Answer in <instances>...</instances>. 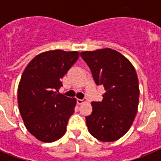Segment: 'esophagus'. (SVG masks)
<instances>
[{
	"instance_id": "1",
	"label": "esophagus",
	"mask_w": 161,
	"mask_h": 161,
	"mask_svg": "<svg viewBox=\"0 0 161 161\" xmlns=\"http://www.w3.org/2000/svg\"><path fill=\"white\" fill-rule=\"evenodd\" d=\"M85 102V100H84V99H77V100H76V102H77V104H79V105L84 103Z\"/></svg>"
}]
</instances>
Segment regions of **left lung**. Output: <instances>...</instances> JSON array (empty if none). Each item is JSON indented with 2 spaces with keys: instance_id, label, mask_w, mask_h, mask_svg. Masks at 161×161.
Instances as JSON below:
<instances>
[{
  "instance_id": "obj_1",
  "label": "left lung",
  "mask_w": 161,
  "mask_h": 161,
  "mask_svg": "<svg viewBox=\"0 0 161 161\" xmlns=\"http://www.w3.org/2000/svg\"><path fill=\"white\" fill-rule=\"evenodd\" d=\"M95 83L103 85L102 102H93L85 118L89 133L102 142L118 140L128 131L137 114L139 80L130 61L110 48L80 53Z\"/></svg>"
}]
</instances>
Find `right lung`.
<instances>
[{
    "mask_svg": "<svg viewBox=\"0 0 161 161\" xmlns=\"http://www.w3.org/2000/svg\"><path fill=\"white\" fill-rule=\"evenodd\" d=\"M79 57L77 52L54 50L36 55L28 64L18 89L19 111L28 131L51 143L66 132L76 98L59 93L61 79Z\"/></svg>",
    "mask_w": 161,
    "mask_h": 161,
    "instance_id": "right-lung-1",
    "label": "right lung"
}]
</instances>
